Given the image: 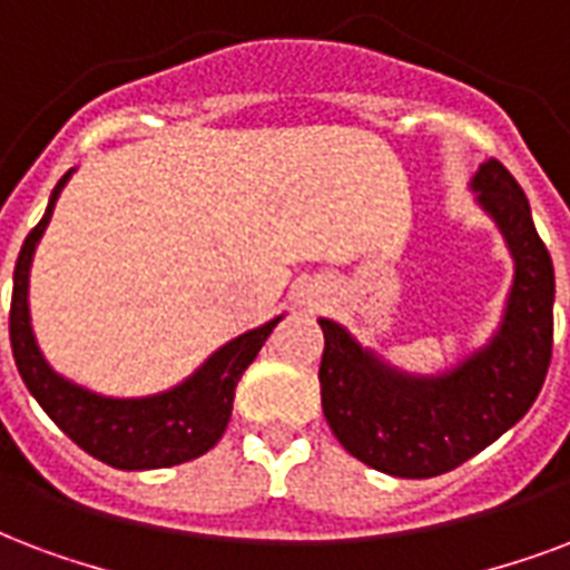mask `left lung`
I'll return each mask as SVG.
<instances>
[{
    "label": "left lung",
    "mask_w": 570,
    "mask_h": 570,
    "mask_svg": "<svg viewBox=\"0 0 570 570\" xmlns=\"http://www.w3.org/2000/svg\"><path fill=\"white\" fill-rule=\"evenodd\" d=\"M517 261L502 331L442 379L384 366L340 324L321 318V409L351 456L396 478H435L463 465L520 421L553 357V261L520 183L499 158L472 179Z\"/></svg>",
    "instance_id": "8db88e82"
}]
</instances>
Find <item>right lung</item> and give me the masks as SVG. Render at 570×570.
I'll list each match as a JSON object with an SVG mask.
<instances>
[{
  "mask_svg": "<svg viewBox=\"0 0 570 570\" xmlns=\"http://www.w3.org/2000/svg\"><path fill=\"white\" fill-rule=\"evenodd\" d=\"M68 177H71V170L53 188L45 219L29 230L14 267L8 331H11V351H14L20 379L36 396L38 405L50 414V421L57 423L77 448H83L89 456H96L101 463L114 465V469H128V472L188 463L200 453H207L222 439V432L230 421L234 387H237L239 375L258 357L261 345L279 324V318L237 336L225 348L216 351L188 382L168 393L147 396V400H107V396H96V393L59 379L57 372L47 366L36 345V336L29 327L26 294H29L32 252L45 234L53 204H57Z\"/></svg>",
  "mask_w": 570,
  "mask_h": 570,
  "instance_id": "obj_1",
  "label": "right lung"
}]
</instances>
